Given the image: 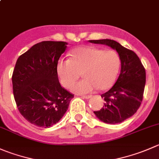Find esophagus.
I'll use <instances>...</instances> for the list:
<instances>
[{
	"label": "esophagus",
	"mask_w": 159,
	"mask_h": 159,
	"mask_svg": "<svg viewBox=\"0 0 159 159\" xmlns=\"http://www.w3.org/2000/svg\"><path fill=\"white\" fill-rule=\"evenodd\" d=\"M92 97V95H81V98H86V99H89Z\"/></svg>",
	"instance_id": "obj_1"
}]
</instances>
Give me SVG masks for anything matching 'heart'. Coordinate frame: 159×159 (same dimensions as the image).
Returning a JSON list of instances; mask_svg holds the SVG:
<instances>
[{"instance_id":"1","label":"heart","mask_w":159,"mask_h":159,"mask_svg":"<svg viewBox=\"0 0 159 159\" xmlns=\"http://www.w3.org/2000/svg\"><path fill=\"white\" fill-rule=\"evenodd\" d=\"M120 67V59L114 50L81 47L72 51L70 58H61L57 65L60 81L70 88L81 75L84 79L74 84L75 93L86 94L96 89L106 90L112 86Z\"/></svg>"}]
</instances>
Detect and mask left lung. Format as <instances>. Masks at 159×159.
Returning <instances> with one entry per match:
<instances>
[{"label":"left lung","instance_id":"left-lung-1","mask_svg":"<svg viewBox=\"0 0 159 159\" xmlns=\"http://www.w3.org/2000/svg\"><path fill=\"white\" fill-rule=\"evenodd\" d=\"M104 44L116 50L121 61V70L116 82L106 93L102 94L105 103L100 110L94 111L106 124H120L130 118L139 109L143 99L146 72L141 60L132 50L112 39L89 40Z\"/></svg>","mask_w":159,"mask_h":159}]
</instances>
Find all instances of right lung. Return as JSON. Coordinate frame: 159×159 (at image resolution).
I'll list each match as a JSON object with an SVG mask.
<instances>
[{"instance_id":"1","label":"right lung","mask_w":159,"mask_h":159,"mask_svg":"<svg viewBox=\"0 0 159 159\" xmlns=\"http://www.w3.org/2000/svg\"><path fill=\"white\" fill-rule=\"evenodd\" d=\"M67 43L43 41L18 58L12 75L20 113L29 123L47 128L64 116L74 95L61 85L57 65Z\"/></svg>"}]
</instances>
